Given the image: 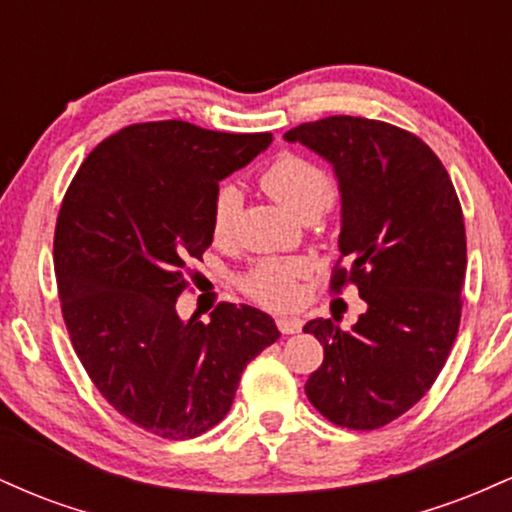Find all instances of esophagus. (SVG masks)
Here are the masks:
<instances>
[{
  "label": "esophagus",
  "mask_w": 512,
  "mask_h": 512,
  "mask_svg": "<svg viewBox=\"0 0 512 512\" xmlns=\"http://www.w3.org/2000/svg\"><path fill=\"white\" fill-rule=\"evenodd\" d=\"M276 327L281 334H298L303 330L301 317H276Z\"/></svg>",
  "instance_id": "34e87169"
}]
</instances>
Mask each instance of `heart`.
I'll use <instances>...</instances> for the list:
<instances>
[{
	"instance_id": "b5f03b06",
	"label": "heart",
	"mask_w": 512,
	"mask_h": 512,
	"mask_svg": "<svg viewBox=\"0 0 512 512\" xmlns=\"http://www.w3.org/2000/svg\"><path fill=\"white\" fill-rule=\"evenodd\" d=\"M262 190L276 199L296 219H317L334 199V182L320 163L296 154L276 156L260 175ZM240 195L236 187L223 185L211 204V236L219 243L231 240L238 226ZM305 267L293 260H267L255 264L243 276V289L269 308H286L296 301L298 279Z\"/></svg>"
}]
</instances>
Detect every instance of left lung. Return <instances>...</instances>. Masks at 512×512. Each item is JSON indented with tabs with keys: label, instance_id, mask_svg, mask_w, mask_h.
Masks as SVG:
<instances>
[{
	"label": "left lung",
	"instance_id": "obj_1",
	"mask_svg": "<svg viewBox=\"0 0 512 512\" xmlns=\"http://www.w3.org/2000/svg\"><path fill=\"white\" fill-rule=\"evenodd\" d=\"M284 137L334 166L342 257L330 286L342 293L354 284L368 305L351 330L332 317L303 327L325 349L305 395L332 424L373 431L431 390L460 330L467 272L460 199L431 146L402 127L332 115Z\"/></svg>",
	"mask_w": 512,
	"mask_h": 512
}]
</instances>
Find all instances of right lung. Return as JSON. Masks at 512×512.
<instances>
[{
	"label": "right lung",
	"mask_w": 512,
	"mask_h": 512,
	"mask_svg": "<svg viewBox=\"0 0 512 512\" xmlns=\"http://www.w3.org/2000/svg\"><path fill=\"white\" fill-rule=\"evenodd\" d=\"M269 142V132L139 122L103 139L62 199L52 255L69 339L110 407L154 436L214 428L245 366L279 339L250 305L219 303L209 325L175 308L187 262L214 240L219 180Z\"/></svg>",
	"instance_id": "right-lung-1"
}]
</instances>
